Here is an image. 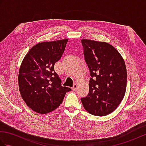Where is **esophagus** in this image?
<instances>
[{
	"instance_id": "esophagus-1",
	"label": "esophagus",
	"mask_w": 146,
	"mask_h": 146,
	"mask_svg": "<svg viewBox=\"0 0 146 146\" xmlns=\"http://www.w3.org/2000/svg\"><path fill=\"white\" fill-rule=\"evenodd\" d=\"M76 88H77V85H76V84H74V85H73V86L72 87V90H73V91H75Z\"/></svg>"
}]
</instances>
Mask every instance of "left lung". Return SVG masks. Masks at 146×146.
Masks as SVG:
<instances>
[{"instance_id":"obj_1","label":"left lung","mask_w":146,"mask_h":146,"mask_svg":"<svg viewBox=\"0 0 146 146\" xmlns=\"http://www.w3.org/2000/svg\"><path fill=\"white\" fill-rule=\"evenodd\" d=\"M85 60L91 76L89 93L81 98L86 111L96 116L112 112L123 100L127 70L122 56L105 42L82 39Z\"/></svg>"}]
</instances>
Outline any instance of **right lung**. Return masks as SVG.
Returning a JSON list of instances; mask_svg holds the SVG:
<instances>
[{"instance_id": "1", "label": "right lung", "mask_w": 146, "mask_h": 146, "mask_svg": "<svg viewBox=\"0 0 146 146\" xmlns=\"http://www.w3.org/2000/svg\"><path fill=\"white\" fill-rule=\"evenodd\" d=\"M68 39L34 46L22 62L18 83L22 98L31 109L47 113L57 108L70 88L61 85L54 66L60 60Z\"/></svg>"}]
</instances>
